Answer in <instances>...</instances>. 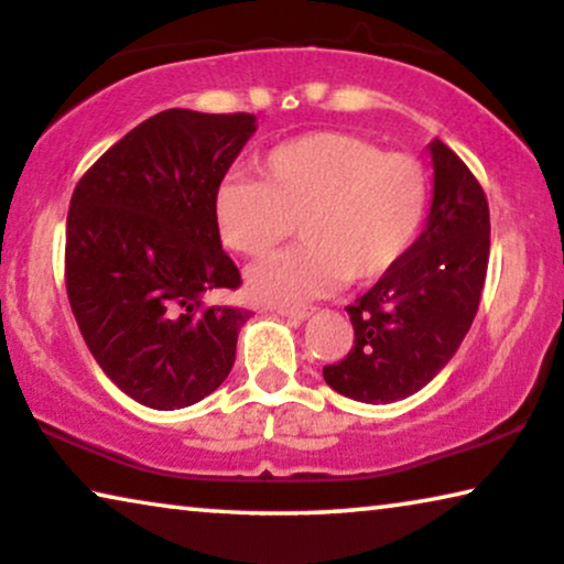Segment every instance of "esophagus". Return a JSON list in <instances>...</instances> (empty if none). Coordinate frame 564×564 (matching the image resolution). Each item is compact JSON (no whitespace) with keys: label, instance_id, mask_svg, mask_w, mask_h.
<instances>
[{"label":"esophagus","instance_id":"esophagus-1","mask_svg":"<svg viewBox=\"0 0 564 564\" xmlns=\"http://www.w3.org/2000/svg\"><path fill=\"white\" fill-rule=\"evenodd\" d=\"M316 312L314 306H279V314L281 316H289V319H296V322H304L308 319Z\"/></svg>","mask_w":564,"mask_h":564}]
</instances>
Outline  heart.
I'll return each mask as SVG.
<instances>
[{
    "mask_svg": "<svg viewBox=\"0 0 564 564\" xmlns=\"http://www.w3.org/2000/svg\"><path fill=\"white\" fill-rule=\"evenodd\" d=\"M260 181L227 176L212 199L214 227L229 250L263 258L296 221L301 245L248 275L258 301L296 306L343 281L393 271L414 245L430 204V176L409 153H383L347 132H308L268 150Z\"/></svg>",
    "mask_w": 564,
    "mask_h": 564,
    "instance_id": "b5f03b06",
    "label": "heart"
}]
</instances>
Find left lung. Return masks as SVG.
I'll use <instances>...</instances> for the list:
<instances>
[{"label":"left lung","mask_w":564,"mask_h":564,"mask_svg":"<svg viewBox=\"0 0 564 564\" xmlns=\"http://www.w3.org/2000/svg\"><path fill=\"white\" fill-rule=\"evenodd\" d=\"M430 150L434 199L424 232L393 271L347 306L355 345L322 370L347 399L393 403L422 391L478 314L490 256L486 192L442 140Z\"/></svg>","instance_id":"left-lung-1"}]
</instances>
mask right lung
<instances>
[{
	"mask_svg": "<svg viewBox=\"0 0 564 564\" xmlns=\"http://www.w3.org/2000/svg\"><path fill=\"white\" fill-rule=\"evenodd\" d=\"M256 115L165 109L115 142L70 196L66 291L107 378L142 406H192L225 383L248 308L206 306L240 289L212 199Z\"/></svg>",
	"mask_w": 564,
	"mask_h": 564,
	"instance_id": "obj_1",
	"label": "right lung"
}]
</instances>
